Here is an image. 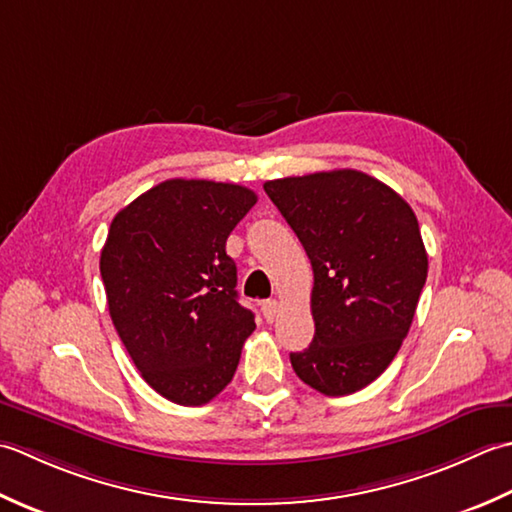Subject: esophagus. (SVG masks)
<instances>
[{"instance_id": "34e87169", "label": "esophagus", "mask_w": 512, "mask_h": 512, "mask_svg": "<svg viewBox=\"0 0 512 512\" xmlns=\"http://www.w3.org/2000/svg\"><path fill=\"white\" fill-rule=\"evenodd\" d=\"M260 311H263V316L267 322H274L278 316V302L276 300H265L263 305H260Z\"/></svg>"}]
</instances>
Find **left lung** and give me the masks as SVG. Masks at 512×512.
<instances>
[{"label":"left lung","mask_w":512,"mask_h":512,"mask_svg":"<svg viewBox=\"0 0 512 512\" xmlns=\"http://www.w3.org/2000/svg\"><path fill=\"white\" fill-rule=\"evenodd\" d=\"M263 187L314 269L316 333L289 353L291 367L320 393H356L389 367L411 329L429 271L417 218L398 192L358 170Z\"/></svg>","instance_id":"left-lung-1"}]
</instances>
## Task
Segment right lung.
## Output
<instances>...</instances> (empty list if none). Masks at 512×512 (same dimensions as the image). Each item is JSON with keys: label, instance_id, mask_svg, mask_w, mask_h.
Returning a JSON list of instances; mask_svg holds the SVG:
<instances>
[{"label": "right lung", "instance_id": "right-lung-1", "mask_svg": "<svg viewBox=\"0 0 512 512\" xmlns=\"http://www.w3.org/2000/svg\"><path fill=\"white\" fill-rule=\"evenodd\" d=\"M256 201L243 185L170 179L112 218L99 263L110 318L165 400L201 406L234 378L256 322L225 243Z\"/></svg>", "mask_w": 512, "mask_h": 512}]
</instances>
